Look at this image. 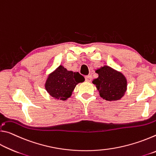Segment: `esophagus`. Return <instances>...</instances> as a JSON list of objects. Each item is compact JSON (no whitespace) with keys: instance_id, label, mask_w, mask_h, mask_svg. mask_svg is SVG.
I'll return each instance as SVG.
<instances>
[{"instance_id":"1","label":"esophagus","mask_w":156,"mask_h":156,"mask_svg":"<svg viewBox=\"0 0 156 156\" xmlns=\"http://www.w3.org/2000/svg\"><path fill=\"white\" fill-rule=\"evenodd\" d=\"M92 80V76L91 75H88L85 76V80L87 82H91Z\"/></svg>"}]
</instances>
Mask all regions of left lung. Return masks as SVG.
Here are the masks:
<instances>
[{"instance_id": "8db88e82", "label": "left lung", "mask_w": 156, "mask_h": 156, "mask_svg": "<svg viewBox=\"0 0 156 156\" xmlns=\"http://www.w3.org/2000/svg\"><path fill=\"white\" fill-rule=\"evenodd\" d=\"M98 77L92 81L100 96L107 101H117L125 96L127 89V80L125 75L108 65L95 70Z\"/></svg>"}]
</instances>
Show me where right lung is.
<instances>
[{
    "label": "right lung",
    "mask_w": 156,
    "mask_h": 156,
    "mask_svg": "<svg viewBox=\"0 0 156 156\" xmlns=\"http://www.w3.org/2000/svg\"><path fill=\"white\" fill-rule=\"evenodd\" d=\"M84 81V78L78 72L68 71L60 65L47 76L44 88L54 99L65 101L72 96L76 86Z\"/></svg>",
    "instance_id": "add662e5"
}]
</instances>
